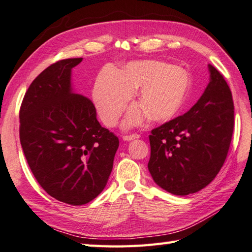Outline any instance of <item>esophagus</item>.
<instances>
[{"instance_id":"1","label":"esophagus","mask_w":252,"mask_h":252,"mask_svg":"<svg viewBox=\"0 0 252 252\" xmlns=\"http://www.w3.org/2000/svg\"><path fill=\"white\" fill-rule=\"evenodd\" d=\"M139 136L138 133H133V135H129V136H124L123 137V140L124 141H131V140H135V139H138Z\"/></svg>"}]
</instances>
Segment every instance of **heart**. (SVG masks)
I'll return each mask as SVG.
<instances>
[{"label": "heart", "instance_id": "heart-1", "mask_svg": "<svg viewBox=\"0 0 252 252\" xmlns=\"http://www.w3.org/2000/svg\"><path fill=\"white\" fill-rule=\"evenodd\" d=\"M140 101L128 108L123 127L151 121L166 122L186 107L191 92V77L181 66L158 60L130 61L116 70L105 66L93 88V100L100 120L113 126L135 89Z\"/></svg>", "mask_w": 252, "mask_h": 252}]
</instances>
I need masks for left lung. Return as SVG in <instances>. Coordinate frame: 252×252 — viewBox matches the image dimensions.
Instances as JSON below:
<instances>
[{
  "mask_svg": "<svg viewBox=\"0 0 252 252\" xmlns=\"http://www.w3.org/2000/svg\"><path fill=\"white\" fill-rule=\"evenodd\" d=\"M210 80L186 114L152 130L148 164L154 182L173 195L196 193L224 164L234 128V104L227 83L208 64Z\"/></svg>",
  "mask_w": 252,
  "mask_h": 252,
  "instance_id": "obj_1",
  "label": "left lung"
}]
</instances>
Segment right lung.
Masks as SVG:
<instances>
[{
    "instance_id": "right-lung-1",
    "label": "right lung",
    "mask_w": 252,
    "mask_h": 252,
    "mask_svg": "<svg viewBox=\"0 0 252 252\" xmlns=\"http://www.w3.org/2000/svg\"><path fill=\"white\" fill-rule=\"evenodd\" d=\"M82 60H60L44 70L19 113L20 143L32 173L50 196L74 206L103 191L120 144L99 124L94 103L72 86V69Z\"/></svg>"
}]
</instances>
